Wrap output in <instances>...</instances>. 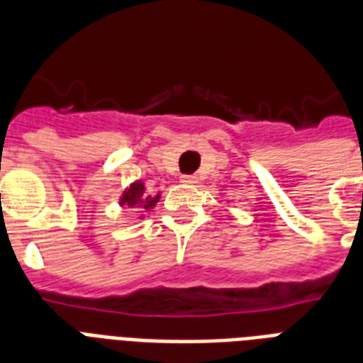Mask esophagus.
Listing matches in <instances>:
<instances>
[{"instance_id": "obj_1", "label": "esophagus", "mask_w": 363, "mask_h": 363, "mask_svg": "<svg viewBox=\"0 0 363 363\" xmlns=\"http://www.w3.org/2000/svg\"><path fill=\"white\" fill-rule=\"evenodd\" d=\"M181 182H182V184H196V182H198V177H196V175H182Z\"/></svg>"}]
</instances>
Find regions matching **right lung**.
I'll list each match as a JSON object with an SVG mask.
<instances>
[{
    "instance_id": "right-lung-1",
    "label": "right lung",
    "mask_w": 363,
    "mask_h": 363,
    "mask_svg": "<svg viewBox=\"0 0 363 363\" xmlns=\"http://www.w3.org/2000/svg\"><path fill=\"white\" fill-rule=\"evenodd\" d=\"M160 201V192L156 196L152 194H147V188H145V182L135 181L131 182L130 186L125 188L122 192L118 203L121 207H137V209L152 211L156 207V203Z\"/></svg>"
}]
</instances>
